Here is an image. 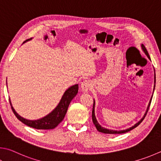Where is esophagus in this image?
Masks as SVG:
<instances>
[{"label": "esophagus", "instance_id": "34e87169", "mask_svg": "<svg viewBox=\"0 0 161 161\" xmlns=\"http://www.w3.org/2000/svg\"><path fill=\"white\" fill-rule=\"evenodd\" d=\"M91 86H92V84H91L89 81H88V80L84 81L81 84V90L82 91V92H86L87 91L89 90V89L90 88Z\"/></svg>", "mask_w": 161, "mask_h": 161}]
</instances>
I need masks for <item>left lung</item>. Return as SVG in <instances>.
Returning a JSON list of instances; mask_svg holds the SVG:
<instances>
[{"instance_id":"obj_1","label":"left lung","mask_w":161,"mask_h":161,"mask_svg":"<svg viewBox=\"0 0 161 161\" xmlns=\"http://www.w3.org/2000/svg\"><path fill=\"white\" fill-rule=\"evenodd\" d=\"M142 48L143 51L144 52V53H145L146 55H147V56L148 58V59L151 60L150 56H149V54H148V51H147V48H145V46H144V45H143V44H142ZM154 78H155V80H156V74H154ZM155 82H156V80H155ZM154 89H155V85H154L153 91H154ZM152 97H153V96H151V100H150V101H149V103H148V107H147V111H146V113H145V114H144V117H143V118H142L141 119H140V120H139L138 122H137V123H136L135 125H134V126H132L131 127L128 128V129H127V130H119V131L106 129V128H104L103 127H101V125L98 124V121H97V119H96V116H95V111H94V109H95V101L93 100V110H92V120H93V125H95L96 127V129H97V130H98V131H100V132H102V133H104V134H123V133L127 132V131H131V130H133V129H134V128H135V127H136L140 123H141V122H142L143 120H144V118L146 117V115H147V112H148V109H149L150 105H151V100H152Z\"/></svg>"}]
</instances>
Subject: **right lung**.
Returning a JSON list of instances; mask_svg holds the SVG:
<instances>
[{
  "label": "right lung",
  "instance_id": "1",
  "mask_svg": "<svg viewBox=\"0 0 161 161\" xmlns=\"http://www.w3.org/2000/svg\"><path fill=\"white\" fill-rule=\"evenodd\" d=\"M31 39L26 40L25 41L24 43L28 42V41ZM78 84H75V85H73L69 87V89L65 91L62 98H61L60 103H58L56 108L51 113H49L46 116L43 117V118L39 119H36V120H30V119H25L20 116L13 108L10 98L9 101L11 108L13 110L14 114L17 117V118L22 122H23V123L27 125L29 127H31L37 130H52L54 129L55 127H56L63 121V119L65 116V114L67 113V110H68L69 103H70L73 98L78 93Z\"/></svg>",
  "mask_w": 161,
  "mask_h": 161
}]
</instances>
